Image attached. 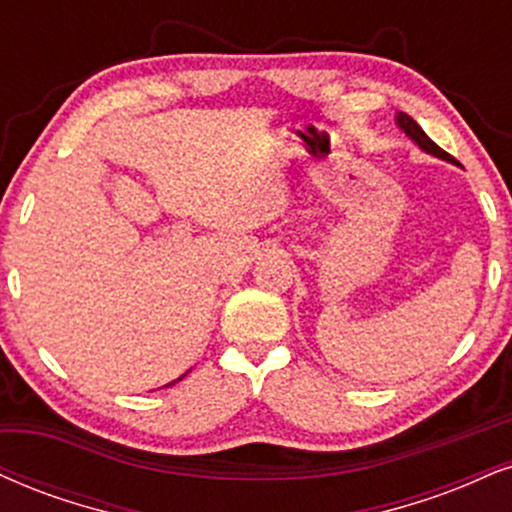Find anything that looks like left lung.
I'll list each match as a JSON object with an SVG mask.
<instances>
[{"label": "left lung", "mask_w": 512, "mask_h": 512, "mask_svg": "<svg viewBox=\"0 0 512 512\" xmlns=\"http://www.w3.org/2000/svg\"><path fill=\"white\" fill-rule=\"evenodd\" d=\"M396 126H398L400 131H403L405 135H408L412 143L420 147L422 152H427V155H432V157H439V159H443V162L455 164V159H453L451 155H448V152H443L441 147L436 145L434 140L429 138V135L422 131L420 123H417L415 119H410V116L405 114V112H398V114H396Z\"/></svg>", "instance_id": "8db88e82"}]
</instances>
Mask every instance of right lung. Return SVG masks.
Returning a JSON list of instances; mask_svg holds the SVG:
<instances>
[{
    "mask_svg": "<svg viewBox=\"0 0 512 512\" xmlns=\"http://www.w3.org/2000/svg\"><path fill=\"white\" fill-rule=\"evenodd\" d=\"M188 372H190V369H188ZM188 372H186V374H188ZM186 374H181V377H178V379H174V381H171V384H166V386H174V384H176V381H181L183 377H186ZM166 386H164V389H166Z\"/></svg>",
    "mask_w": 512,
    "mask_h": 512,
    "instance_id": "1",
    "label": "right lung"
}]
</instances>
